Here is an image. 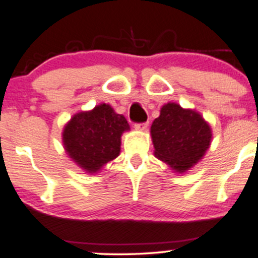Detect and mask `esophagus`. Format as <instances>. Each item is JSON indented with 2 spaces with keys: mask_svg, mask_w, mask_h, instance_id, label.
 I'll use <instances>...</instances> for the list:
<instances>
[{
  "mask_svg": "<svg viewBox=\"0 0 258 258\" xmlns=\"http://www.w3.org/2000/svg\"><path fill=\"white\" fill-rule=\"evenodd\" d=\"M147 127H148V123L144 122V123H137L135 124V128L137 130V131H146Z\"/></svg>",
  "mask_w": 258,
  "mask_h": 258,
  "instance_id": "obj_1",
  "label": "esophagus"
}]
</instances>
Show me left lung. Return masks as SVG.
<instances>
[{
  "instance_id": "left-lung-1",
  "label": "left lung",
  "mask_w": 258,
  "mask_h": 258,
  "mask_svg": "<svg viewBox=\"0 0 258 258\" xmlns=\"http://www.w3.org/2000/svg\"><path fill=\"white\" fill-rule=\"evenodd\" d=\"M155 158L172 171L183 174L205 157L212 142V128L195 109L176 103L161 106L159 117L151 126Z\"/></svg>"
}]
</instances>
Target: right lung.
Returning a JSON list of instances; mask_svg holds the SVG:
<instances>
[{
  "mask_svg": "<svg viewBox=\"0 0 258 258\" xmlns=\"http://www.w3.org/2000/svg\"><path fill=\"white\" fill-rule=\"evenodd\" d=\"M126 131H130V124L124 116L101 103L71 117L62 131V143L67 155L82 170L97 174L118 157L121 136Z\"/></svg>",
  "mask_w": 258,
  "mask_h": 258,
  "instance_id": "right-lung-1",
  "label": "right lung"
}]
</instances>
